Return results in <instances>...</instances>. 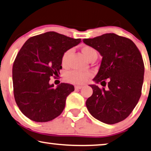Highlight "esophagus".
<instances>
[{"mask_svg":"<svg viewBox=\"0 0 151 151\" xmlns=\"http://www.w3.org/2000/svg\"><path fill=\"white\" fill-rule=\"evenodd\" d=\"M75 90H81V89L82 88V86H76L75 87Z\"/></svg>","mask_w":151,"mask_h":151,"instance_id":"obj_1","label":"esophagus"}]
</instances>
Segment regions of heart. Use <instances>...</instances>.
Listing matches in <instances>:
<instances>
[{"instance_id":"obj_1","label":"heart","mask_w":151,"mask_h":151,"mask_svg":"<svg viewBox=\"0 0 151 151\" xmlns=\"http://www.w3.org/2000/svg\"><path fill=\"white\" fill-rule=\"evenodd\" d=\"M81 52L88 61L92 59V57H97L96 50L93 48L90 47V46H83L81 48ZM70 52L71 50H68L63 55L62 59H61V63H62L63 65L66 64L68 59L70 55ZM90 75L91 74L88 72L83 73V72L79 71H70L65 73L64 77L67 81L72 83L82 84L86 81Z\"/></svg>"}]
</instances>
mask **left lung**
<instances>
[{"instance_id":"obj_1","label":"left lung","mask_w":151,"mask_h":151,"mask_svg":"<svg viewBox=\"0 0 151 151\" xmlns=\"http://www.w3.org/2000/svg\"><path fill=\"white\" fill-rule=\"evenodd\" d=\"M86 45L96 50L102 61L97 75L90 85L93 94L86 107L93 117L113 124L128 117L138 103L144 81V65L139 50L132 40L115 33H105L84 39ZM108 88L100 89L99 82Z\"/></svg>"}]
</instances>
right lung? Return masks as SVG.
Here are the masks:
<instances>
[{
    "instance_id": "right-lung-1",
    "label": "right lung",
    "mask_w": 151,
    "mask_h": 151,
    "mask_svg": "<svg viewBox=\"0 0 151 151\" xmlns=\"http://www.w3.org/2000/svg\"><path fill=\"white\" fill-rule=\"evenodd\" d=\"M81 42L50 31L30 37L21 48L13 65L14 94L19 109L30 120L48 122L62 113L75 88L63 83L55 88L50 78L62 68L63 55Z\"/></svg>"
}]
</instances>
